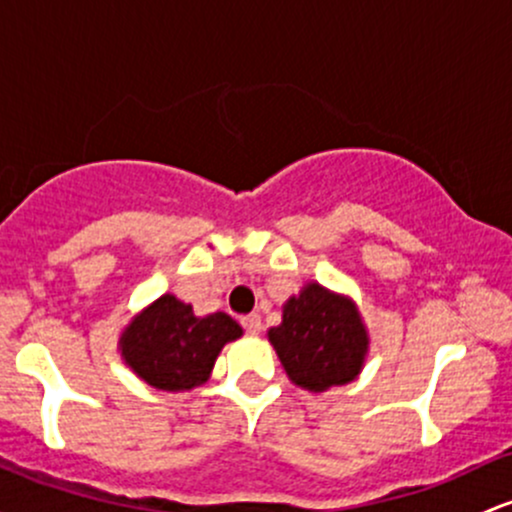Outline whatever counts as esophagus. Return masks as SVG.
<instances>
[{
    "instance_id": "1",
    "label": "esophagus",
    "mask_w": 512,
    "mask_h": 512,
    "mask_svg": "<svg viewBox=\"0 0 512 512\" xmlns=\"http://www.w3.org/2000/svg\"><path fill=\"white\" fill-rule=\"evenodd\" d=\"M240 323H243L247 335H260L262 333V318L257 316V313H250V316L240 318Z\"/></svg>"
}]
</instances>
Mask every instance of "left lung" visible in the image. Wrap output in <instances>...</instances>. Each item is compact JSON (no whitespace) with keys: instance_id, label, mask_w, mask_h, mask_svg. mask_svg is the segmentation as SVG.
<instances>
[{"instance_id":"1","label":"left lung","mask_w":512,"mask_h":512,"mask_svg":"<svg viewBox=\"0 0 512 512\" xmlns=\"http://www.w3.org/2000/svg\"><path fill=\"white\" fill-rule=\"evenodd\" d=\"M269 342L294 384L325 391L355 379L369 338L352 301L308 284L286 301L282 325L269 330Z\"/></svg>"}]
</instances>
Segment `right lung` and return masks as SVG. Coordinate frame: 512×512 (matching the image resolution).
Segmentation results:
<instances>
[{
    "mask_svg": "<svg viewBox=\"0 0 512 512\" xmlns=\"http://www.w3.org/2000/svg\"><path fill=\"white\" fill-rule=\"evenodd\" d=\"M243 328L226 313L196 318L192 306L160 296L121 335V355L140 379L162 391H189L204 384L221 347Z\"/></svg>",
    "mask_w": 512,
    "mask_h": 512,
    "instance_id": "right-lung-1",
    "label": "right lung"
}]
</instances>
